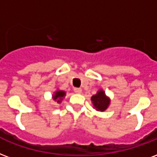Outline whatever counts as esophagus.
<instances>
[{
	"label": "esophagus",
	"mask_w": 157,
	"mask_h": 157,
	"mask_svg": "<svg viewBox=\"0 0 157 157\" xmlns=\"http://www.w3.org/2000/svg\"><path fill=\"white\" fill-rule=\"evenodd\" d=\"M74 91H75V93L80 94V93H82V89H81V88L75 87V88H74Z\"/></svg>",
	"instance_id": "obj_1"
}]
</instances>
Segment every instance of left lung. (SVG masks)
Segmentation results:
<instances>
[{
	"label": "left lung",
	"mask_w": 157,
	"mask_h": 157,
	"mask_svg": "<svg viewBox=\"0 0 157 157\" xmlns=\"http://www.w3.org/2000/svg\"><path fill=\"white\" fill-rule=\"evenodd\" d=\"M91 101L93 104V108L98 111H105L111 104V99L105 95L103 90H99L96 95L91 96Z\"/></svg>",
	"instance_id": "1"
}]
</instances>
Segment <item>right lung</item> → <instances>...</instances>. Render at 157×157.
Segmentation results:
<instances>
[{"instance_id":"right-lung-1","label":"right lung","mask_w":157,"mask_h":157,"mask_svg":"<svg viewBox=\"0 0 157 157\" xmlns=\"http://www.w3.org/2000/svg\"><path fill=\"white\" fill-rule=\"evenodd\" d=\"M66 91L65 90H56L53 93L52 95V100L53 101H55L57 103H61L62 101V100L65 98V96H66Z\"/></svg>"}]
</instances>
